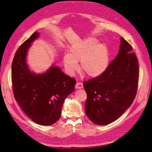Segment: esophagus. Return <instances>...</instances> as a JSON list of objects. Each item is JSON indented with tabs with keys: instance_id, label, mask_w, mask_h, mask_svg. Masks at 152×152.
Here are the masks:
<instances>
[{
	"instance_id": "obj_1",
	"label": "esophagus",
	"mask_w": 152,
	"mask_h": 152,
	"mask_svg": "<svg viewBox=\"0 0 152 152\" xmlns=\"http://www.w3.org/2000/svg\"><path fill=\"white\" fill-rule=\"evenodd\" d=\"M76 89H82L83 88V85L80 82H77L76 85Z\"/></svg>"
}]
</instances>
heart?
<instances>
[{"label":"heart","mask_w":152,"mask_h":152,"mask_svg":"<svg viewBox=\"0 0 152 152\" xmlns=\"http://www.w3.org/2000/svg\"><path fill=\"white\" fill-rule=\"evenodd\" d=\"M80 62L81 69L92 77L102 75L108 69L110 62V50L105 44H99L97 39L89 37L76 42L69 48L63 62L66 72L73 75Z\"/></svg>","instance_id":"heart-1"}]
</instances>
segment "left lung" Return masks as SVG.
Listing matches in <instances>:
<instances>
[{
	"instance_id": "obj_1",
	"label": "left lung",
	"mask_w": 152,
	"mask_h": 152,
	"mask_svg": "<svg viewBox=\"0 0 152 152\" xmlns=\"http://www.w3.org/2000/svg\"><path fill=\"white\" fill-rule=\"evenodd\" d=\"M133 48L121 37L120 50L100 76L83 83L87 94L85 110L93 123L105 125L117 120L135 98L139 65Z\"/></svg>"
}]
</instances>
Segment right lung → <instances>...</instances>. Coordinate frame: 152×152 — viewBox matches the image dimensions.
<instances>
[{"mask_svg":"<svg viewBox=\"0 0 152 152\" xmlns=\"http://www.w3.org/2000/svg\"><path fill=\"white\" fill-rule=\"evenodd\" d=\"M36 32L17 50L12 64V83L14 98L21 109L35 123L50 125L61 117L65 99L75 90L76 80L52 66L47 72H31L26 57L31 43L38 37Z\"/></svg>","mask_w":152,"mask_h":152,"instance_id":"obj_1","label":"right lung"}]
</instances>
